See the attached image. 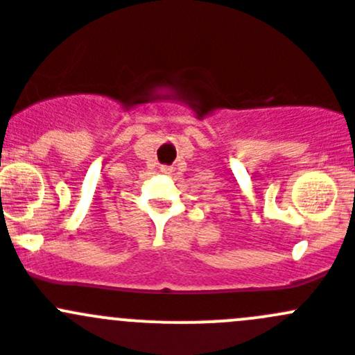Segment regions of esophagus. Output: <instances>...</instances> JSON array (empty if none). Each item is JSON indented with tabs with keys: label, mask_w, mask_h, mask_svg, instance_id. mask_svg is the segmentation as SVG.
Returning <instances> with one entry per match:
<instances>
[{
	"label": "esophagus",
	"mask_w": 355,
	"mask_h": 355,
	"mask_svg": "<svg viewBox=\"0 0 355 355\" xmlns=\"http://www.w3.org/2000/svg\"><path fill=\"white\" fill-rule=\"evenodd\" d=\"M161 171L164 175H168V173H171V168L170 166H161Z\"/></svg>",
	"instance_id": "1"
}]
</instances>
